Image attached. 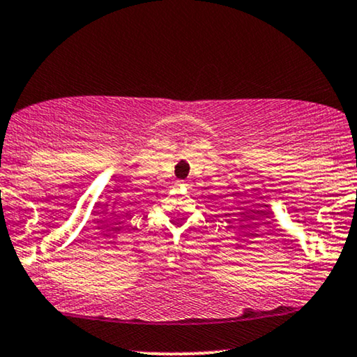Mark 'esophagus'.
Returning a JSON list of instances; mask_svg holds the SVG:
<instances>
[{"label": "esophagus", "mask_w": 357, "mask_h": 357, "mask_svg": "<svg viewBox=\"0 0 357 357\" xmlns=\"http://www.w3.org/2000/svg\"><path fill=\"white\" fill-rule=\"evenodd\" d=\"M176 186H178V188H186V181H176Z\"/></svg>", "instance_id": "1"}]
</instances>
